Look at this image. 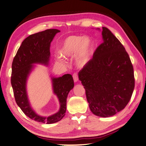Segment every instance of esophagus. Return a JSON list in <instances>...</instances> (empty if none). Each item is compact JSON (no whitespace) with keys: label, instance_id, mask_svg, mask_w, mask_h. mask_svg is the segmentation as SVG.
<instances>
[{"label":"esophagus","instance_id":"34e87169","mask_svg":"<svg viewBox=\"0 0 146 146\" xmlns=\"http://www.w3.org/2000/svg\"><path fill=\"white\" fill-rule=\"evenodd\" d=\"M73 77L74 82H76L78 81V74H77V73H74L73 75Z\"/></svg>","mask_w":146,"mask_h":146}]
</instances>
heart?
Here are the masks:
<instances>
[{"label":"heart","mask_w":146,"mask_h":146,"mask_svg":"<svg viewBox=\"0 0 146 146\" xmlns=\"http://www.w3.org/2000/svg\"><path fill=\"white\" fill-rule=\"evenodd\" d=\"M92 42L88 37L71 36L64 39L59 49L61 56L65 58L75 57L78 66L83 67L88 63L92 55Z\"/></svg>","instance_id":"1"}]
</instances>
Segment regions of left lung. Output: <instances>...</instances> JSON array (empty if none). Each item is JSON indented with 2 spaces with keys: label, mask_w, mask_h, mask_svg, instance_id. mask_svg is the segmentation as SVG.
Wrapping results in <instances>:
<instances>
[{
  "label": "left lung",
  "mask_w": 146,
  "mask_h": 146,
  "mask_svg": "<svg viewBox=\"0 0 146 146\" xmlns=\"http://www.w3.org/2000/svg\"><path fill=\"white\" fill-rule=\"evenodd\" d=\"M103 42L78 73L92 112L108 117L128 104L135 86L134 68L125 48L113 33L102 27Z\"/></svg>",
  "instance_id": "obj_1"
}]
</instances>
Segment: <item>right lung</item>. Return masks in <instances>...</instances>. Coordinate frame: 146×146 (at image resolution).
<instances>
[{
	"label": "right lung",
	"instance_id": "1",
	"mask_svg": "<svg viewBox=\"0 0 146 146\" xmlns=\"http://www.w3.org/2000/svg\"><path fill=\"white\" fill-rule=\"evenodd\" d=\"M59 32L60 31L56 29H47L27 37L22 42L12 64L11 81L17 105L30 119L47 124L57 122L64 116L68 94L74 86L73 77L66 74L59 78H52L53 92L60 101V108L57 113L49 117L39 116L31 107L26 92V81L34 67L32 64H48L51 42Z\"/></svg>",
	"mask_w": 146,
	"mask_h": 146
}]
</instances>
